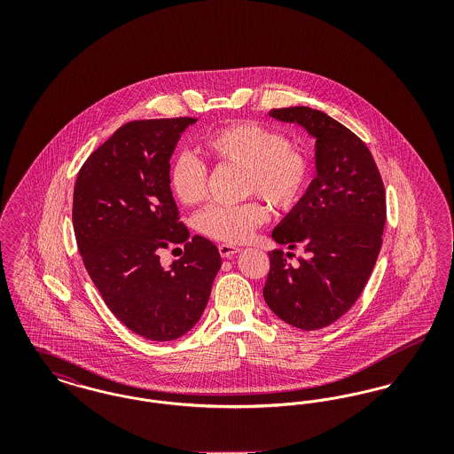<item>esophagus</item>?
Segmentation results:
<instances>
[{"mask_svg":"<svg viewBox=\"0 0 454 454\" xmlns=\"http://www.w3.org/2000/svg\"><path fill=\"white\" fill-rule=\"evenodd\" d=\"M241 252V248L239 247H235V245H219V254H221V257L223 259H231L233 255H237Z\"/></svg>","mask_w":454,"mask_h":454,"instance_id":"34e87169","label":"esophagus"}]
</instances>
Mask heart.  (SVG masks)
<instances>
[{
  "label": "heart",
  "mask_w": 454,
  "mask_h": 454,
  "mask_svg": "<svg viewBox=\"0 0 454 454\" xmlns=\"http://www.w3.org/2000/svg\"><path fill=\"white\" fill-rule=\"evenodd\" d=\"M202 148L215 161L243 170V194H257L274 209H289L302 194L309 160L291 146L286 134L259 122H238L213 130L202 139ZM170 185L187 206L204 200L207 170L192 154L182 153L170 165ZM265 207L250 200L233 207L213 206L199 217L200 231L226 243H241L263 223Z\"/></svg>",
  "instance_id": "b5f03b06"
}]
</instances>
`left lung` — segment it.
<instances>
[{"label":"left lung","mask_w":454,"mask_h":454,"mask_svg":"<svg viewBox=\"0 0 454 454\" xmlns=\"http://www.w3.org/2000/svg\"><path fill=\"white\" fill-rule=\"evenodd\" d=\"M269 115L315 139L317 173L272 230L276 243L301 247L306 257L291 267L281 248L269 252L263 300L282 322L318 330L352 308L374 269L387 221L385 185L366 145L322 110L272 108Z\"/></svg>","instance_id":"left-lung-1"}]
</instances>
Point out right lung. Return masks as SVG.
<instances>
[{"label":"right lung","instance_id":"add662e5","mask_svg":"<svg viewBox=\"0 0 454 454\" xmlns=\"http://www.w3.org/2000/svg\"><path fill=\"white\" fill-rule=\"evenodd\" d=\"M192 117L134 121L88 156L73 194L80 255L108 309L156 342L185 335L204 313L221 267L216 245L195 235L165 270L157 252L185 242L170 189V158Z\"/></svg>","mask_w":454,"mask_h":454}]
</instances>
